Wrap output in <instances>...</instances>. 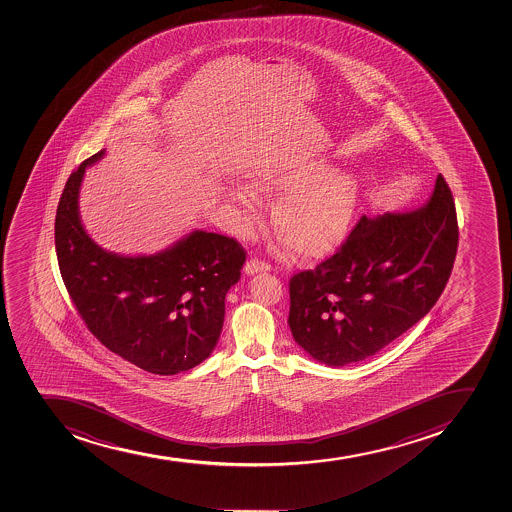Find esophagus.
Returning <instances> with one entry per match:
<instances>
[{
	"label": "esophagus",
	"mask_w": 512,
	"mask_h": 512,
	"mask_svg": "<svg viewBox=\"0 0 512 512\" xmlns=\"http://www.w3.org/2000/svg\"><path fill=\"white\" fill-rule=\"evenodd\" d=\"M244 270L247 275H255V273L270 272V265L260 262L257 258H250L249 262L245 263Z\"/></svg>",
	"instance_id": "34e87169"
}]
</instances>
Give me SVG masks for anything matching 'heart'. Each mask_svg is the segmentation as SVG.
I'll use <instances>...</instances> for the list:
<instances>
[{
    "instance_id": "1",
    "label": "heart",
    "mask_w": 512,
    "mask_h": 512,
    "mask_svg": "<svg viewBox=\"0 0 512 512\" xmlns=\"http://www.w3.org/2000/svg\"><path fill=\"white\" fill-rule=\"evenodd\" d=\"M258 194L278 197L273 204V229L282 235L283 244L292 245L300 257L322 258L341 244L355 214L360 182L353 172L331 167L323 157L258 172L250 181ZM225 197L242 210V230L254 229L257 220V195L252 190L232 185Z\"/></svg>"
}]
</instances>
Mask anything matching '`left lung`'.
<instances>
[{"instance_id":"8db88e82","label":"left lung","mask_w":512,"mask_h":512,"mask_svg":"<svg viewBox=\"0 0 512 512\" xmlns=\"http://www.w3.org/2000/svg\"><path fill=\"white\" fill-rule=\"evenodd\" d=\"M458 239L443 176L416 209L363 215L335 255L290 280L293 340L327 366L376 355L438 302Z\"/></svg>"}]
</instances>
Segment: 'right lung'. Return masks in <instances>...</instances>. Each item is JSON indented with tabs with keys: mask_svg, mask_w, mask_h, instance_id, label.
Instances as JSON below:
<instances>
[{
	"mask_svg": "<svg viewBox=\"0 0 512 512\" xmlns=\"http://www.w3.org/2000/svg\"><path fill=\"white\" fill-rule=\"evenodd\" d=\"M69 176L59 199L54 244L69 297L106 348L154 375H177L209 358L224 325L225 295L240 280L245 252L225 235L192 230L152 255L104 250L84 229L79 190Z\"/></svg>",
	"mask_w": 512,
	"mask_h": 512,
	"instance_id": "1",
	"label": "right lung"
}]
</instances>
